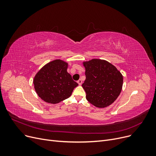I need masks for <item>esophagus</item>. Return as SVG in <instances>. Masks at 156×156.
<instances>
[{"mask_svg":"<svg viewBox=\"0 0 156 156\" xmlns=\"http://www.w3.org/2000/svg\"><path fill=\"white\" fill-rule=\"evenodd\" d=\"M77 82H78V83L80 85H81L82 84V80H78V81H77Z\"/></svg>","mask_w":156,"mask_h":156,"instance_id":"34e87169","label":"esophagus"}]
</instances>
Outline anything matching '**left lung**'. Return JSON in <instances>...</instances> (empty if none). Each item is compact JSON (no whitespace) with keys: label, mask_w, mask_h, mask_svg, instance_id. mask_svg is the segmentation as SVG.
Segmentation results:
<instances>
[{"label":"left lung","mask_w":156,"mask_h":156,"mask_svg":"<svg viewBox=\"0 0 156 156\" xmlns=\"http://www.w3.org/2000/svg\"><path fill=\"white\" fill-rule=\"evenodd\" d=\"M86 79L82 84L86 99L98 108H105L117 99L122 90L123 76L106 60L92 59L83 63Z\"/></svg>","instance_id":"1"}]
</instances>
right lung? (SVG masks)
Segmentation results:
<instances>
[{"instance_id":"1","label":"right lung","mask_w":156,"mask_h":156,"mask_svg":"<svg viewBox=\"0 0 156 156\" xmlns=\"http://www.w3.org/2000/svg\"><path fill=\"white\" fill-rule=\"evenodd\" d=\"M67 63L55 60L45 65L36 74L33 83L41 99L56 104L68 98L78 83L67 72Z\"/></svg>"}]
</instances>
